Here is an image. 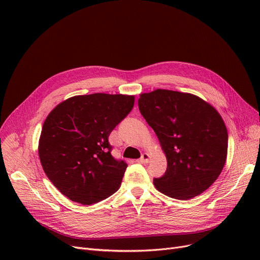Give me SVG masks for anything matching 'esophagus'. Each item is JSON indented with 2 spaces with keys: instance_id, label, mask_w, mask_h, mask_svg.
Instances as JSON below:
<instances>
[{
  "instance_id": "1",
  "label": "esophagus",
  "mask_w": 260,
  "mask_h": 260,
  "mask_svg": "<svg viewBox=\"0 0 260 260\" xmlns=\"http://www.w3.org/2000/svg\"><path fill=\"white\" fill-rule=\"evenodd\" d=\"M148 161H149V155L146 153L142 154L141 158L138 160V162H140V163H147Z\"/></svg>"
}]
</instances>
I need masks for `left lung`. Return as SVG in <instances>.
I'll return each instance as SVG.
<instances>
[{
	"mask_svg": "<svg viewBox=\"0 0 260 260\" xmlns=\"http://www.w3.org/2000/svg\"><path fill=\"white\" fill-rule=\"evenodd\" d=\"M138 105L168 160L165 175L154 178L156 188L180 200L208 189L228 153V131L219 113L197 95L168 89L141 93Z\"/></svg>",
	"mask_w": 260,
	"mask_h": 260,
	"instance_id": "left-lung-1",
	"label": "left lung"
}]
</instances>
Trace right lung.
I'll return each mask as SVG.
<instances>
[{"mask_svg":"<svg viewBox=\"0 0 260 260\" xmlns=\"http://www.w3.org/2000/svg\"><path fill=\"white\" fill-rule=\"evenodd\" d=\"M134 103V95H75L47 116L39 157L48 179L64 196L89 206L119 188L127 165L112 156L108 137Z\"/></svg>","mask_w":260,"mask_h":260,"instance_id":"1","label":"right lung"}]
</instances>
